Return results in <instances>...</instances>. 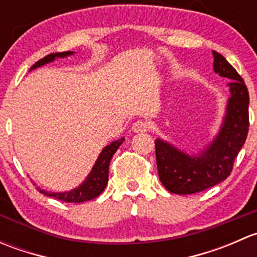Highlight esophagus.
<instances>
[{
    "mask_svg": "<svg viewBox=\"0 0 257 257\" xmlns=\"http://www.w3.org/2000/svg\"><path fill=\"white\" fill-rule=\"evenodd\" d=\"M132 131H133L134 133H145V132L149 131V124L144 120H138L133 124Z\"/></svg>",
    "mask_w": 257,
    "mask_h": 257,
    "instance_id": "esophagus-1",
    "label": "esophagus"
}]
</instances>
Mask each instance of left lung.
<instances>
[{"label":"left lung","instance_id":"1","mask_svg":"<svg viewBox=\"0 0 257 257\" xmlns=\"http://www.w3.org/2000/svg\"><path fill=\"white\" fill-rule=\"evenodd\" d=\"M212 54L215 73L231 79L226 114L216 138L199 155L190 157L162 139L155 141L158 174L170 193L195 194L224 181L247 137L248 92L245 82L221 54L215 51Z\"/></svg>","mask_w":257,"mask_h":257}]
</instances>
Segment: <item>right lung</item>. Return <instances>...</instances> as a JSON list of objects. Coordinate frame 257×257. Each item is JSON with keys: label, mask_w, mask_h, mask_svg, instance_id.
Wrapping results in <instances>:
<instances>
[{"label": "right lung", "mask_w": 257, "mask_h": 257, "mask_svg": "<svg viewBox=\"0 0 257 257\" xmlns=\"http://www.w3.org/2000/svg\"><path fill=\"white\" fill-rule=\"evenodd\" d=\"M73 54V52L66 51V52H58V53H51L48 56L43 57L42 59L36 62L31 69H35L37 67L43 66V64L53 62L56 58H61V57H67ZM124 142V138L114 141L104 149L98 157L97 162H95L94 167H93L92 172L89 173L87 179L83 181L78 188L73 189L71 191H66V193H49V191L43 190V189L38 188L41 194L46 196H51V198L58 199V200L64 201V203H84V201H89L92 199L97 198L103 190L105 189L108 183V173H109V163L112 160L114 153L116 152L120 144Z\"/></svg>", "instance_id": "obj_1"}]
</instances>
